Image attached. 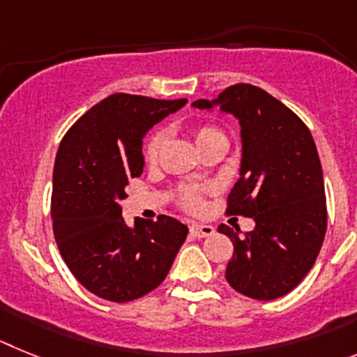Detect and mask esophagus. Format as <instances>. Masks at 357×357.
I'll return each instance as SVG.
<instances>
[{
  "label": "esophagus",
  "mask_w": 357,
  "mask_h": 357,
  "mask_svg": "<svg viewBox=\"0 0 357 357\" xmlns=\"http://www.w3.org/2000/svg\"><path fill=\"white\" fill-rule=\"evenodd\" d=\"M190 231L192 235H196V237L203 238V237H210V235L215 234V230H213V226L210 225H192L190 226Z\"/></svg>",
  "instance_id": "1"
}]
</instances>
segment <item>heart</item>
I'll use <instances>...</instances> for the list:
<instances>
[{"mask_svg": "<svg viewBox=\"0 0 357 357\" xmlns=\"http://www.w3.org/2000/svg\"><path fill=\"white\" fill-rule=\"evenodd\" d=\"M217 138H225V135L213 126H203L196 131L197 145L204 144V142L217 140ZM163 142H165V132L163 131H156L151 138H149L147 145H145V160H147L149 163H153V161L158 160L161 147H163ZM179 201H181V204L187 210H197L201 206L199 192H197L196 188H183V190L179 192Z\"/></svg>", "mask_w": 357, "mask_h": 357, "instance_id": "heart-1", "label": "heart"}]
</instances>
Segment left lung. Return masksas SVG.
<instances>
[{"instance_id": "obj_1", "label": "left lung", "mask_w": 357, "mask_h": 357, "mask_svg": "<svg viewBox=\"0 0 357 357\" xmlns=\"http://www.w3.org/2000/svg\"><path fill=\"white\" fill-rule=\"evenodd\" d=\"M196 109L219 107L241 126L238 181L228 213L253 217L255 228L217 230L234 243L226 280L255 300L280 298L311 271L327 230L324 172L307 126L268 91L235 84Z\"/></svg>"}]
</instances>
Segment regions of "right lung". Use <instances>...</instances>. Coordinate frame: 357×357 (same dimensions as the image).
I'll use <instances>...</instances> for the list:
<instances>
[{"mask_svg":"<svg viewBox=\"0 0 357 357\" xmlns=\"http://www.w3.org/2000/svg\"><path fill=\"white\" fill-rule=\"evenodd\" d=\"M181 100L114 93L82 114L59 145L54 235L73 277L109 302H131L165 280L188 228L178 219L126 225L120 201L144 172V138Z\"/></svg>","mask_w":357,"mask_h":357,"instance_id":"add662e5","label":"right lung"}]
</instances>
